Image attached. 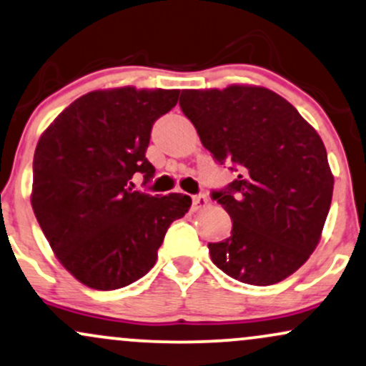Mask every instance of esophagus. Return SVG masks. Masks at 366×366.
Wrapping results in <instances>:
<instances>
[{
	"label": "esophagus",
	"mask_w": 366,
	"mask_h": 366,
	"mask_svg": "<svg viewBox=\"0 0 366 366\" xmlns=\"http://www.w3.org/2000/svg\"><path fill=\"white\" fill-rule=\"evenodd\" d=\"M209 205V200H207V197L205 195H193L192 197V209L193 210H200V209H205Z\"/></svg>",
	"instance_id": "obj_1"
}]
</instances>
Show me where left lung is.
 Here are the masks:
<instances>
[{
  "mask_svg": "<svg viewBox=\"0 0 366 366\" xmlns=\"http://www.w3.org/2000/svg\"><path fill=\"white\" fill-rule=\"evenodd\" d=\"M179 106L214 159L238 167V178L212 193L233 229L209 243L210 259L247 285L285 281L319 244L332 200L320 135L285 97L259 85L183 90Z\"/></svg>",
  "mask_w": 366,
  "mask_h": 366,
  "instance_id": "8db88e82",
  "label": "left lung"
}]
</instances>
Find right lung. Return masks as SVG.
I'll list each match as a JSON object with an SVG mask.
<instances>
[{
	"label": "right lung",
	"mask_w": 366,
	"mask_h": 366,
	"mask_svg": "<svg viewBox=\"0 0 366 366\" xmlns=\"http://www.w3.org/2000/svg\"><path fill=\"white\" fill-rule=\"evenodd\" d=\"M179 90L118 87L73 101L46 128L34 154L30 202L56 259L81 285L119 290L144 277L171 222L192 199L133 192L156 169L145 157L150 130Z\"/></svg>",
	"instance_id": "obj_1"
}]
</instances>
